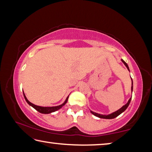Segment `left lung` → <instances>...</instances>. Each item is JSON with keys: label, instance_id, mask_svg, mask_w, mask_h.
Returning <instances> with one entry per match:
<instances>
[{"label": "left lung", "instance_id": "left-lung-1", "mask_svg": "<svg viewBox=\"0 0 152 152\" xmlns=\"http://www.w3.org/2000/svg\"><path fill=\"white\" fill-rule=\"evenodd\" d=\"M121 61H122V62L125 64V66L127 67V68L128 69V70L129 71V66H128V65L127 64V63H126L124 60H122V59H121ZM132 92H133V80H132ZM131 100H132V97H131L130 99H129V100L127 104H125V105H123V106L121 108V109H119V110H117V111L112 113L111 114H109V115H101V114H99V113H95V112L92 111V110H91V113H92V114H93L94 115H95V116H96V117H99V118H101V119H114V118L117 117V116H119L120 114H121L123 112H124L125 110L127 109V108L128 107L129 105V103H130V102H131Z\"/></svg>", "mask_w": 152, "mask_h": 152}]
</instances>
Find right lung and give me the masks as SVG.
<instances>
[{
  "label": "right lung",
  "instance_id": "add662e5",
  "mask_svg": "<svg viewBox=\"0 0 152 152\" xmlns=\"http://www.w3.org/2000/svg\"><path fill=\"white\" fill-rule=\"evenodd\" d=\"M23 95H24V97H25V101H27V103L29 104L30 105V106H31L32 107L34 108V109H35V110H37L38 112H39V113H43V114H49V113L55 112V111H56V110L60 109L61 107H62L63 106H64V105H65V104L66 103L67 101H68V96H68V97L66 98V101H64V103H62V104H60V105H59V106L47 107H40V106H37V105H35V104H34L31 103V102L28 101L27 99V97L25 96L24 92H23Z\"/></svg>",
  "mask_w": 152,
  "mask_h": 152
}]
</instances>
